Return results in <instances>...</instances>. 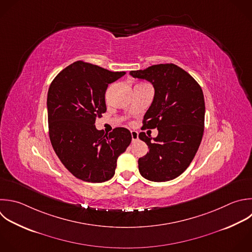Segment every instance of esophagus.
I'll return each instance as SVG.
<instances>
[{
	"mask_svg": "<svg viewBox=\"0 0 252 252\" xmlns=\"http://www.w3.org/2000/svg\"><path fill=\"white\" fill-rule=\"evenodd\" d=\"M131 136H132V141L136 142L139 139V134L137 131H131Z\"/></svg>",
	"mask_w": 252,
	"mask_h": 252,
	"instance_id": "obj_1",
	"label": "esophagus"
}]
</instances>
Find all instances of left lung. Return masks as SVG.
Here are the masks:
<instances>
[{
  "label": "left lung",
  "instance_id": "left-lung-1",
  "mask_svg": "<svg viewBox=\"0 0 252 252\" xmlns=\"http://www.w3.org/2000/svg\"><path fill=\"white\" fill-rule=\"evenodd\" d=\"M130 75L151 82L155 88L154 100L141 129L157 128L158 134L154 140L145 132L139 134L149 149L138 160L139 171L151 181L174 179L189 166L203 137L202 89L192 76L171 63L131 71Z\"/></svg>",
  "mask_w": 252,
  "mask_h": 252
}]
</instances>
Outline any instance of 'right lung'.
<instances>
[{
    "label": "right lung",
    "instance_id": "obj_1",
    "mask_svg": "<svg viewBox=\"0 0 252 252\" xmlns=\"http://www.w3.org/2000/svg\"><path fill=\"white\" fill-rule=\"evenodd\" d=\"M125 72H111L77 61L52 81L47 95L48 129L52 147L64 166L87 182H104L115 173L118 157L130 145L128 129L108 135L95 128L106 112L105 92Z\"/></svg>",
    "mask_w": 252,
    "mask_h": 252
}]
</instances>
